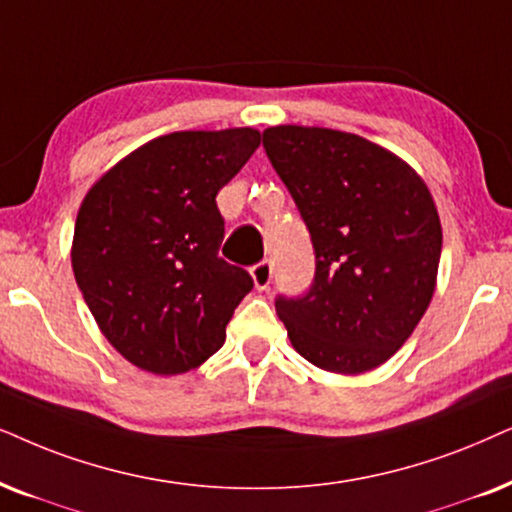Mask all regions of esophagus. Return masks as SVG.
Instances as JSON below:
<instances>
[{
    "instance_id": "esophagus-1",
    "label": "esophagus",
    "mask_w": 512,
    "mask_h": 512,
    "mask_svg": "<svg viewBox=\"0 0 512 512\" xmlns=\"http://www.w3.org/2000/svg\"><path fill=\"white\" fill-rule=\"evenodd\" d=\"M251 277H254L256 289H261V291L268 289L270 287V280H272V261H268V258H265V261L256 263L254 268H251Z\"/></svg>"
}]
</instances>
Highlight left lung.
Returning a JSON list of instances; mask_svg holds the SVG:
<instances>
[{
    "label": "left lung",
    "instance_id": "8db88e82",
    "mask_svg": "<svg viewBox=\"0 0 512 512\" xmlns=\"http://www.w3.org/2000/svg\"><path fill=\"white\" fill-rule=\"evenodd\" d=\"M263 148L315 249L303 296L275 298L298 355L334 374L390 360L435 294L442 228L423 178L367 138L270 126Z\"/></svg>",
    "mask_w": 512,
    "mask_h": 512
}]
</instances>
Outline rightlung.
<instances>
[{"instance_id": "right-lung-1", "label": "right lung", "mask_w": 512, "mask_h": 512, "mask_svg": "<svg viewBox=\"0 0 512 512\" xmlns=\"http://www.w3.org/2000/svg\"><path fill=\"white\" fill-rule=\"evenodd\" d=\"M261 145L256 129L176 131L117 162L79 207L72 270L119 355L152 374H183L225 341L254 289L218 256L216 195Z\"/></svg>"}]
</instances>
